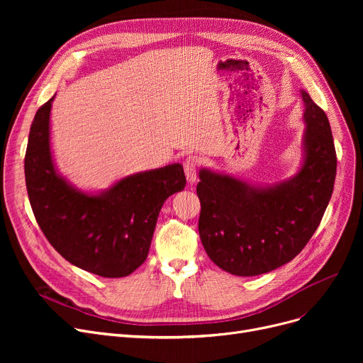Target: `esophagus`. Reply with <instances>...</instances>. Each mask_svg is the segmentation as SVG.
<instances>
[{"label": "esophagus", "mask_w": 363, "mask_h": 363, "mask_svg": "<svg viewBox=\"0 0 363 363\" xmlns=\"http://www.w3.org/2000/svg\"><path fill=\"white\" fill-rule=\"evenodd\" d=\"M200 160L196 156H188L184 160V170H185V175H186V181L189 184H194L197 179V167H199Z\"/></svg>", "instance_id": "1"}]
</instances>
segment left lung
<instances>
[{
    "instance_id": "obj_1",
    "label": "left lung",
    "mask_w": 363,
    "mask_h": 363,
    "mask_svg": "<svg viewBox=\"0 0 363 363\" xmlns=\"http://www.w3.org/2000/svg\"><path fill=\"white\" fill-rule=\"evenodd\" d=\"M301 99L304 162L296 177L260 188L200 170V238L211 260L233 275L255 277L293 260L312 238L330 203L337 172L331 126L306 91H301Z\"/></svg>"
}]
</instances>
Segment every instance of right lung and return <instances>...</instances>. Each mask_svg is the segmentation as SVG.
I'll return each instance as SVG.
<instances>
[{
	"mask_svg": "<svg viewBox=\"0 0 363 363\" xmlns=\"http://www.w3.org/2000/svg\"><path fill=\"white\" fill-rule=\"evenodd\" d=\"M52 100L35 114L25 156L35 219L72 264L104 278L126 277L145 262L163 203L185 188L182 164L126 177L99 196L81 193L57 174L51 159Z\"/></svg>",
	"mask_w": 363,
	"mask_h": 363,
	"instance_id": "1",
	"label": "right lung"
}]
</instances>
